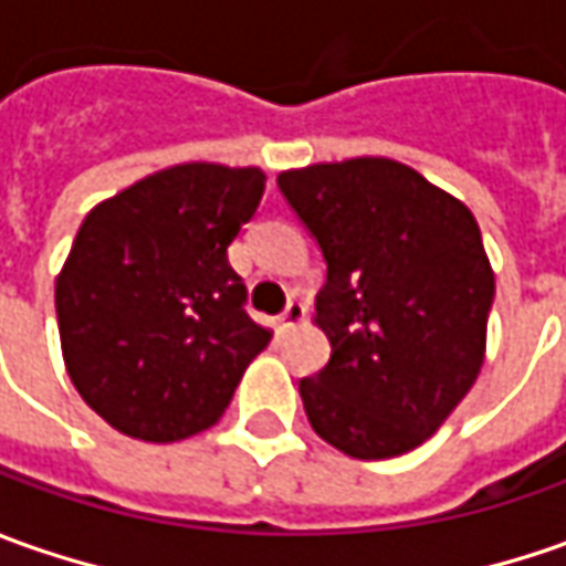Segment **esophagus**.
<instances>
[{"mask_svg":"<svg viewBox=\"0 0 566 566\" xmlns=\"http://www.w3.org/2000/svg\"><path fill=\"white\" fill-rule=\"evenodd\" d=\"M306 319V306H303L301 301H291L287 306H284V313H282V328H297L301 322Z\"/></svg>","mask_w":566,"mask_h":566,"instance_id":"34e87169","label":"esophagus"}]
</instances>
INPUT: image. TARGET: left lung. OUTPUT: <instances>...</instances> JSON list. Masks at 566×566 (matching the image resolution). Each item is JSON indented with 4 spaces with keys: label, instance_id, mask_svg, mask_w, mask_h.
<instances>
[{
    "label": "left lung",
    "instance_id": "8db88e82",
    "mask_svg": "<svg viewBox=\"0 0 566 566\" xmlns=\"http://www.w3.org/2000/svg\"><path fill=\"white\" fill-rule=\"evenodd\" d=\"M279 187L325 256L313 325L328 366L301 381L322 441L357 460L436 436L485 363L495 272L473 212L385 156L287 168Z\"/></svg>",
    "mask_w": 566,
    "mask_h": 566
}]
</instances>
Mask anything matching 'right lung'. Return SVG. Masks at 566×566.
I'll return each instance as SVG.
<instances>
[{"mask_svg": "<svg viewBox=\"0 0 566 566\" xmlns=\"http://www.w3.org/2000/svg\"><path fill=\"white\" fill-rule=\"evenodd\" d=\"M263 190L260 166L178 163L81 222L55 275L62 360L115 432L156 444L200 436L272 342L228 263Z\"/></svg>", "mask_w": 566, "mask_h": 566, "instance_id": "add662e5", "label": "right lung"}]
</instances>
